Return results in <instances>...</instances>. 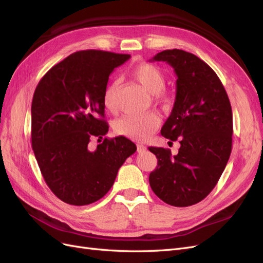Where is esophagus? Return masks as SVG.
I'll return each mask as SVG.
<instances>
[{
	"mask_svg": "<svg viewBox=\"0 0 263 263\" xmlns=\"http://www.w3.org/2000/svg\"><path fill=\"white\" fill-rule=\"evenodd\" d=\"M138 152L142 153V152H145L146 151V146H144L143 144H138Z\"/></svg>",
	"mask_w": 263,
	"mask_h": 263,
	"instance_id": "1",
	"label": "esophagus"
}]
</instances>
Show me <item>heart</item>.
Returning a JSON list of instances; mask_svg holds the SVG:
<instances>
[{
	"instance_id": "heart-1",
	"label": "heart",
	"mask_w": 263,
	"mask_h": 263,
	"mask_svg": "<svg viewBox=\"0 0 263 263\" xmlns=\"http://www.w3.org/2000/svg\"><path fill=\"white\" fill-rule=\"evenodd\" d=\"M132 76L143 86L149 93L154 95L155 99L163 104L165 109L171 107L170 97L162 90L165 88V77L156 66L143 63L136 66L132 70ZM118 81H112L103 93V104L107 110L114 111L117 102ZM161 123L160 117L149 112L140 116H124L114 122V131L124 138L143 141L148 139L157 130Z\"/></svg>"
}]
</instances>
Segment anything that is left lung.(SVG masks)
Here are the masks:
<instances>
[{
	"label": "left lung",
	"mask_w": 263,
	"mask_h": 263,
	"mask_svg": "<svg viewBox=\"0 0 263 263\" xmlns=\"http://www.w3.org/2000/svg\"><path fill=\"white\" fill-rule=\"evenodd\" d=\"M152 61L166 62L177 76L174 107L161 133L181 147L174 156L168 148L148 147L157 159L149 186L168 205L192 206L214 190L229 160L230 101L216 72L194 54L167 49Z\"/></svg>",
	"instance_id": "left-lung-1"
}]
</instances>
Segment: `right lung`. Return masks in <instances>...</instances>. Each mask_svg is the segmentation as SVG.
Here are the masks:
<instances>
[{
    "instance_id": "add662e5",
    "label": "right lung",
    "mask_w": 263,
    "mask_h": 263,
    "mask_svg": "<svg viewBox=\"0 0 263 263\" xmlns=\"http://www.w3.org/2000/svg\"><path fill=\"white\" fill-rule=\"evenodd\" d=\"M127 54L76 51L45 73L32 101V147L50 191L69 205L92 204L115 183L124 161L137 151L124 137L104 139L91 151L92 138L106 136L103 93L110 73Z\"/></svg>"
}]
</instances>
